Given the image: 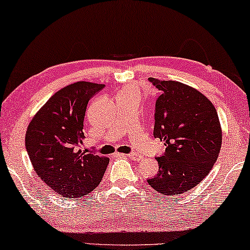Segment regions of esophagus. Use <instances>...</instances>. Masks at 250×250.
I'll list each match as a JSON object with an SVG mask.
<instances>
[{"label": "esophagus", "mask_w": 250, "mask_h": 250, "mask_svg": "<svg viewBox=\"0 0 250 250\" xmlns=\"http://www.w3.org/2000/svg\"><path fill=\"white\" fill-rule=\"evenodd\" d=\"M127 156L130 158V159L136 160V162H140V160L143 159V157H142L141 154H138V153H136V152H131V153L127 154Z\"/></svg>", "instance_id": "1"}]
</instances>
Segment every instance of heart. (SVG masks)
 <instances>
[{"instance_id":"obj_1","label":"heart","mask_w":250,"mask_h":250,"mask_svg":"<svg viewBox=\"0 0 250 250\" xmlns=\"http://www.w3.org/2000/svg\"><path fill=\"white\" fill-rule=\"evenodd\" d=\"M140 93V88L137 86H135V85H128V86H125L123 90L120 91L118 96H116V99H119V98H136V99H138Z\"/></svg>"}]
</instances>
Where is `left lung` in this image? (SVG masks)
Returning a JSON list of instances; mask_svg holds the SVG:
<instances>
[{
	"instance_id": "8db88e82",
	"label": "left lung",
	"mask_w": 250,
	"mask_h": 250,
	"mask_svg": "<svg viewBox=\"0 0 250 250\" xmlns=\"http://www.w3.org/2000/svg\"><path fill=\"white\" fill-rule=\"evenodd\" d=\"M148 81L162 92L154 107L153 136L165 144L157 157L159 172L147 179L163 195H179L197 186L212 169L222 128L212 103L200 91L174 81Z\"/></svg>"
}]
</instances>
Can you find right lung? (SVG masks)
<instances>
[{
  "label": "right lung",
  "instance_id": "add662e5",
  "mask_svg": "<svg viewBox=\"0 0 250 250\" xmlns=\"http://www.w3.org/2000/svg\"><path fill=\"white\" fill-rule=\"evenodd\" d=\"M104 86L77 82L61 88L28 125L25 146L33 168L64 198H80L97 188L109 163L82 147L87 103Z\"/></svg>",
  "mask_w": 250,
  "mask_h": 250
}]
</instances>
